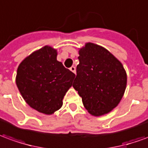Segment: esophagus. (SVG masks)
<instances>
[{
	"instance_id": "34e87169",
	"label": "esophagus",
	"mask_w": 148,
	"mask_h": 148,
	"mask_svg": "<svg viewBox=\"0 0 148 148\" xmlns=\"http://www.w3.org/2000/svg\"><path fill=\"white\" fill-rule=\"evenodd\" d=\"M70 70H71L73 73H74V74L76 73V68H75V66H71V68H70Z\"/></svg>"
}]
</instances>
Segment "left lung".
<instances>
[{
    "mask_svg": "<svg viewBox=\"0 0 148 148\" xmlns=\"http://www.w3.org/2000/svg\"><path fill=\"white\" fill-rule=\"evenodd\" d=\"M79 64L73 86L85 108L95 116L110 112L119 103L127 86L120 62L107 49L86 43L79 50Z\"/></svg>",
    "mask_w": 148,
    "mask_h": 148,
    "instance_id": "8db88e82",
    "label": "left lung"
}]
</instances>
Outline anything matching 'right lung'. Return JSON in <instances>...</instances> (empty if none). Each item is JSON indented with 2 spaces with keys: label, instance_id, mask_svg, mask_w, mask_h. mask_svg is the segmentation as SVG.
Wrapping results in <instances>:
<instances>
[{
  "label": "right lung",
  "instance_id": "1",
  "mask_svg": "<svg viewBox=\"0 0 148 148\" xmlns=\"http://www.w3.org/2000/svg\"><path fill=\"white\" fill-rule=\"evenodd\" d=\"M75 74L57 61V50L44 46L21 62L16 83L25 101L36 110L51 114L62 106Z\"/></svg>",
  "mask_w": 148,
  "mask_h": 148
}]
</instances>
